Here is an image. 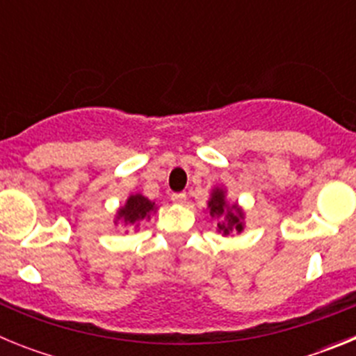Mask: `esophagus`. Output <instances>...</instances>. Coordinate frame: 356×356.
<instances>
[{"label": "esophagus", "mask_w": 356, "mask_h": 356, "mask_svg": "<svg viewBox=\"0 0 356 356\" xmlns=\"http://www.w3.org/2000/svg\"><path fill=\"white\" fill-rule=\"evenodd\" d=\"M171 200H172V203H176V205H184L185 201H187V194L175 193V194H171Z\"/></svg>", "instance_id": "esophagus-1"}]
</instances>
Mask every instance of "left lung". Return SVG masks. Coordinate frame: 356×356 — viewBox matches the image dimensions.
I'll return each instance as SVG.
<instances>
[{"label": "left lung", "instance_id": "left-lung-1", "mask_svg": "<svg viewBox=\"0 0 356 356\" xmlns=\"http://www.w3.org/2000/svg\"><path fill=\"white\" fill-rule=\"evenodd\" d=\"M209 210L210 216L219 219V222H217L219 234L229 235L234 234V232L241 234L242 229H244V222H242L244 213H242V210L238 209L237 205H226L225 191H222V188H216L212 193V197H210L209 201Z\"/></svg>", "mask_w": 356, "mask_h": 356}]
</instances>
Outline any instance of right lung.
Returning <instances> with one entry per match:
<instances>
[{
    "label": "right lung",
    "mask_w": 356,
    "mask_h": 356,
    "mask_svg": "<svg viewBox=\"0 0 356 356\" xmlns=\"http://www.w3.org/2000/svg\"><path fill=\"white\" fill-rule=\"evenodd\" d=\"M155 210V203L144 197L143 194H135L130 196L127 201V205L121 207L118 212V219H122L124 225H135L139 226V221L143 219H149V213Z\"/></svg>",
    "instance_id": "add662e5"
}]
</instances>
